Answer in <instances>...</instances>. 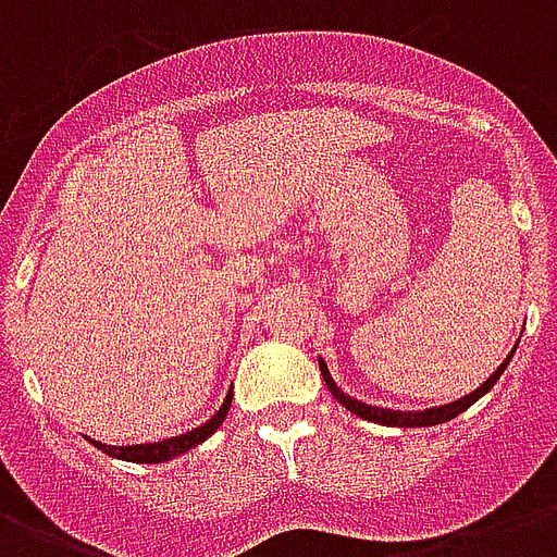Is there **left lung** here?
Returning <instances> with one entry per match:
<instances>
[{
  "label": "left lung",
  "mask_w": 557,
  "mask_h": 557,
  "mask_svg": "<svg viewBox=\"0 0 557 557\" xmlns=\"http://www.w3.org/2000/svg\"><path fill=\"white\" fill-rule=\"evenodd\" d=\"M518 349V347H515ZM515 349H511V356H515ZM511 356L503 361L497 370L492 372V379L485 381L483 387H476L474 393H468V396H462L459 401H450V405H442V407H433V410H419V413H401V410H387V407H372V405H364V401H358V398H349L344 389L332 381L330 370H326V364L321 361V375L323 381H326V387H330V393L335 398H338L341 405L347 407L349 413L361 416V419H367V422H375V424H387V428H428V424H442V422H450V419H457L462 410H468V407L474 405L476 398H483L488 389L497 384V379L503 375V370L509 367Z\"/></svg>",
  "instance_id": "obj_1"
}]
</instances>
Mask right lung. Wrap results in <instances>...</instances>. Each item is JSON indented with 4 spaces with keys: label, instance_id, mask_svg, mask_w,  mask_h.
<instances>
[{
    "label": "right lung",
    "instance_id": "add662e5",
    "mask_svg": "<svg viewBox=\"0 0 557 557\" xmlns=\"http://www.w3.org/2000/svg\"><path fill=\"white\" fill-rule=\"evenodd\" d=\"M231 398H234V393H227V398L222 401V407H219L216 413L210 416L208 422L201 424V428H196V431H190V433H182V436H173V440L150 442V445H126V448L103 445V442H91V445L103 450V454H109V457L126 459V462H168V459L182 457L185 450L201 445V442L208 440L210 433L216 431L219 424L225 422L227 410H231Z\"/></svg>",
    "mask_w": 557,
    "mask_h": 557
}]
</instances>
